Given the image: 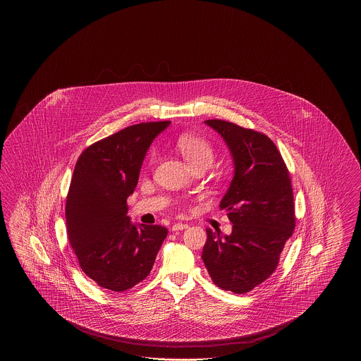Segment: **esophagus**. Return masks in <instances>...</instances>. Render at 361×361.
Masks as SVG:
<instances>
[{
    "mask_svg": "<svg viewBox=\"0 0 361 361\" xmlns=\"http://www.w3.org/2000/svg\"><path fill=\"white\" fill-rule=\"evenodd\" d=\"M189 226L187 224H176L172 226V231H181V230H187Z\"/></svg>",
    "mask_w": 361,
    "mask_h": 361,
    "instance_id": "34e87169",
    "label": "esophagus"
}]
</instances>
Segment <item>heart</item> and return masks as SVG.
Instances as JSON below:
<instances>
[{
  "mask_svg": "<svg viewBox=\"0 0 361 361\" xmlns=\"http://www.w3.org/2000/svg\"><path fill=\"white\" fill-rule=\"evenodd\" d=\"M176 146L180 150L183 157L188 161L192 168H196L199 165H211L214 161L215 152L212 143L200 135L193 134H181L176 140ZM157 157V152L152 150L149 154V162L153 164Z\"/></svg>",
  "mask_w": 361,
  "mask_h": 361,
  "instance_id": "obj_1",
  "label": "heart"
}]
</instances>
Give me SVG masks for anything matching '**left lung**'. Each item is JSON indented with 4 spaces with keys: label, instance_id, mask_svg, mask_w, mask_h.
<instances>
[{
    "label": "left lung",
    "instance_id": "left-lung-1",
    "mask_svg": "<svg viewBox=\"0 0 361 361\" xmlns=\"http://www.w3.org/2000/svg\"><path fill=\"white\" fill-rule=\"evenodd\" d=\"M228 146L235 174L221 202L233 224L222 237L207 228L202 258L214 284L246 293L272 275L295 230V204L287 165L271 137L231 121H206Z\"/></svg>",
    "mask_w": 361,
    "mask_h": 361
}]
</instances>
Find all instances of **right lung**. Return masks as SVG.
I'll list each match as a JSON object with an SVG mask.
<instances>
[{
    "label": "right lung",
    "mask_w": 361,
    "mask_h": 361,
    "mask_svg": "<svg viewBox=\"0 0 361 361\" xmlns=\"http://www.w3.org/2000/svg\"><path fill=\"white\" fill-rule=\"evenodd\" d=\"M171 121L139 123L87 146L77 159L66 199V231L82 272L99 287L123 292L145 280L168 235L159 224L137 227L127 197L146 152Z\"/></svg>",
    "instance_id": "add662e5"
}]
</instances>
